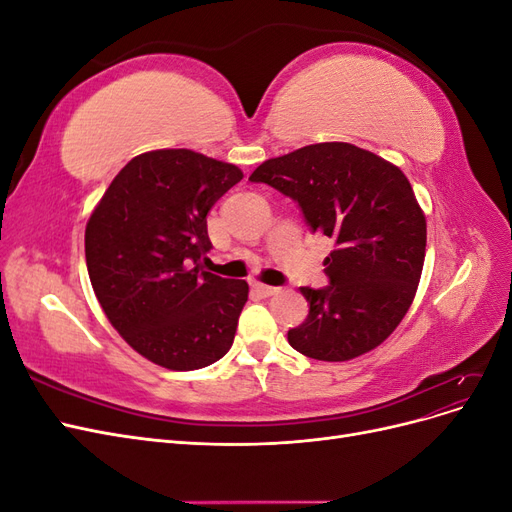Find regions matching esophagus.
I'll return each instance as SVG.
<instances>
[{"label":"esophagus","instance_id":"1","mask_svg":"<svg viewBox=\"0 0 512 512\" xmlns=\"http://www.w3.org/2000/svg\"><path fill=\"white\" fill-rule=\"evenodd\" d=\"M254 290L260 294V297H273L277 292L275 286H267V284H254Z\"/></svg>","mask_w":512,"mask_h":512}]
</instances>
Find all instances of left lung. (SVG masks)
Here are the masks:
<instances>
[{"mask_svg":"<svg viewBox=\"0 0 512 512\" xmlns=\"http://www.w3.org/2000/svg\"><path fill=\"white\" fill-rule=\"evenodd\" d=\"M299 205L312 232L335 241L329 286H303L309 314L288 344L316 361H350L404 320L425 262L427 224L397 166L350 143L307 145L250 177Z\"/></svg>","mask_w":512,"mask_h":512,"instance_id":"obj_1","label":"left lung"}]
</instances>
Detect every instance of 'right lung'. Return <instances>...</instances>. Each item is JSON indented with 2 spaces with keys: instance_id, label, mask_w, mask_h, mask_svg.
Instances as JSON below:
<instances>
[{
  "instance_id": "add662e5",
  "label": "right lung",
  "mask_w": 512,
  "mask_h": 512,
  "mask_svg": "<svg viewBox=\"0 0 512 512\" xmlns=\"http://www.w3.org/2000/svg\"><path fill=\"white\" fill-rule=\"evenodd\" d=\"M243 179L235 164L190 149L136 156L108 185L85 228L91 286L119 335L175 371L207 367L230 350L245 280L203 269L207 213Z\"/></svg>"
}]
</instances>
